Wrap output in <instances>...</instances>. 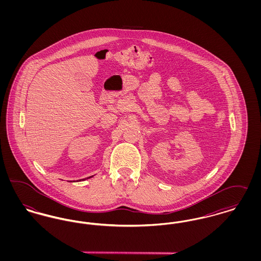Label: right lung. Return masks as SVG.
Listing matches in <instances>:
<instances>
[{
	"instance_id": "add662e5",
	"label": "right lung",
	"mask_w": 261,
	"mask_h": 261,
	"mask_svg": "<svg viewBox=\"0 0 261 261\" xmlns=\"http://www.w3.org/2000/svg\"><path fill=\"white\" fill-rule=\"evenodd\" d=\"M91 177H92V176H91ZM89 178H90V177H89Z\"/></svg>"
}]
</instances>
